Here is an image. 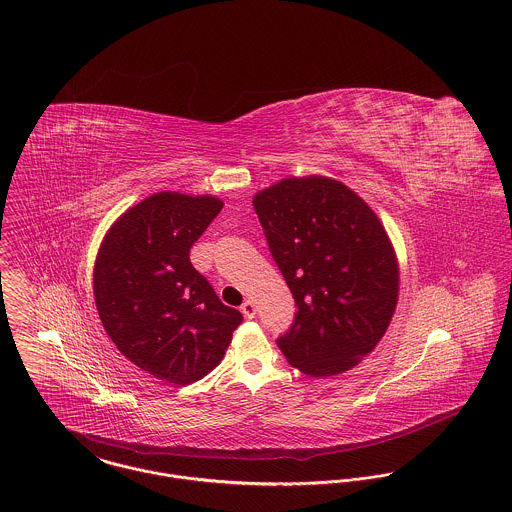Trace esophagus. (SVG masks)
Instances as JSON below:
<instances>
[{"label": "esophagus", "instance_id": "esophagus-1", "mask_svg": "<svg viewBox=\"0 0 512 512\" xmlns=\"http://www.w3.org/2000/svg\"><path fill=\"white\" fill-rule=\"evenodd\" d=\"M241 312H243L246 320H252L256 316V304L252 300H244Z\"/></svg>", "mask_w": 512, "mask_h": 512}]
</instances>
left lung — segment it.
<instances>
[{
	"label": "left lung",
	"mask_w": 512,
	"mask_h": 512,
	"mask_svg": "<svg viewBox=\"0 0 512 512\" xmlns=\"http://www.w3.org/2000/svg\"><path fill=\"white\" fill-rule=\"evenodd\" d=\"M296 314L275 343L291 366L337 376L376 349L399 296V264L374 210L327 177H293L252 200Z\"/></svg>",
	"instance_id": "obj_1"
}]
</instances>
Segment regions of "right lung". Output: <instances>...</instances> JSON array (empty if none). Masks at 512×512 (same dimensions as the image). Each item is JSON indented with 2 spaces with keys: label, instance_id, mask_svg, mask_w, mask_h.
I'll return each mask as SVG.
<instances>
[{
  "label": "right lung",
  "instance_id": "add662e5",
  "mask_svg": "<svg viewBox=\"0 0 512 512\" xmlns=\"http://www.w3.org/2000/svg\"><path fill=\"white\" fill-rule=\"evenodd\" d=\"M221 208L214 196L152 194L111 225L96 258L104 329L123 356L167 383L212 372L243 322L190 264L192 244Z\"/></svg>",
  "mask_w": 512,
  "mask_h": 512
}]
</instances>
